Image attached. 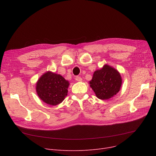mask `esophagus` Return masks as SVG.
Here are the masks:
<instances>
[{
	"label": "esophagus",
	"instance_id": "esophagus-1",
	"mask_svg": "<svg viewBox=\"0 0 156 156\" xmlns=\"http://www.w3.org/2000/svg\"><path fill=\"white\" fill-rule=\"evenodd\" d=\"M75 80L77 81H82V78H81L80 76H76L75 78Z\"/></svg>",
	"mask_w": 156,
	"mask_h": 156
}]
</instances>
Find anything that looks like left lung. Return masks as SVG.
<instances>
[{
    "label": "left lung",
    "instance_id": "obj_1",
    "mask_svg": "<svg viewBox=\"0 0 156 156\" xmlns=\"http://www.w3.org/2000/svg\"><path fill=\"white\" fill-rule=\"evenodd\" d=\"M121 84L120 73L108 64L96 70L90 81V86L98 99L101 100L109 99L115 95L119 91Z\"/></svg>",
    "mask_w": 156,
    "mask_h": 156
}]
</instances>
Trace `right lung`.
<instances>
[{
	"label": "right lung",
	"instance_id": "obj_1",
	"mask_svg": "<svg viewBox=\"0 0 156 156\" xmlns=\"http://www.w3.org/2000/svg\"><path fill=\"white\" fill-rule=\"evenodd\" d=\"M69 83L61 75L48 71L41 76L36 85L40 99L47 104L56 105L61 103L68 95Z\"/></svg>",
	"mask_w": 156,
	"mask_h": 156
}]
</instances>
